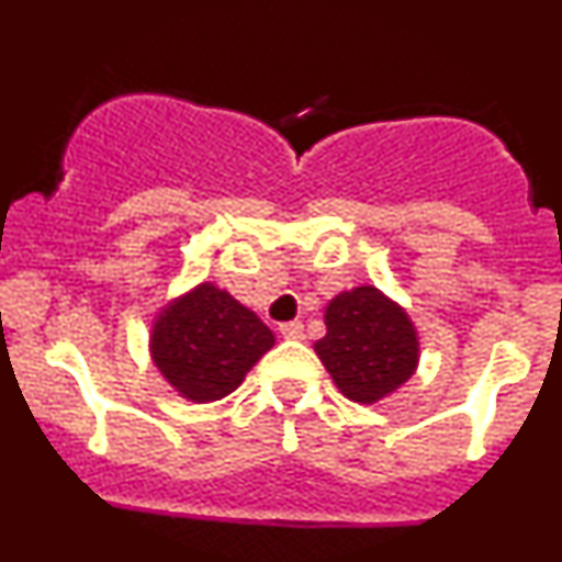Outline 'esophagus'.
Returning a JSON list of instances; mask_svg holds the SVG:
<instances>
[{
  "label": "esophagus",
  "mask_w": 562,
  "mask_h": 562,
  "mask_svg": "<svg viewBox=\"0 0 562 562\" xmlns=\"http://www.w3.org/2000/svg\"><path fill=\"white\" fill-rule=\"evenodd\" d=\"M280 334L285 339H302L304 337V323L302 321H291V323H282Z\"/></svg>",
  "instance_id": "obj_1"
}]
</instances>
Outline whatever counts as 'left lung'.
Here are the masks:
<instances>
[{
	"label": "left lung",
	"mask_w": 562,
	"mask_h": 562,
	"mask_svg": "<svg viewBox=\"0 0 562 562\" xmlns=\"http://www.w3.org/2000/svg\"><path fill=\"white\" fill-rule=\"evenodd\" d=\"M323 317L326 337L315 353L348 400L375 405L411 381L422 348L411 315L394 299L359 285L334 296Z\"/></svg>",
	"instance_id": "left-lung-1"
}]
</instances>
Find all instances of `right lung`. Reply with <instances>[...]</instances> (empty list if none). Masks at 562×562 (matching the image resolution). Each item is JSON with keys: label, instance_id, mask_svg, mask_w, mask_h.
I'll return each mask as SVG.
<instances>
[{"label": "right lung", "instance_id": "obj_1", "mask_svg": "<svg viewBox=\"0 0 562 562\" xmlns=\"http://www.w3.org/2000/svg\"><path fill=\"white\" fill-rule=\"evenodd\" d=\"M271 345V328L214 282H201L168 302L149 334V353L160 375L176 394L198 405L239 389Z\"/></svg>", "mask_w": 562, "mask_h": 562}]
</instances>
